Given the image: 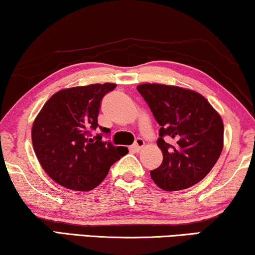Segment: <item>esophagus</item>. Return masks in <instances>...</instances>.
I'll use <instances>...</instances> for the list:
<instances>
[{
	"label": "esophagus",
	"mask_w": 255,
	"mask_h": 255,
	"mask_svg": "<svg viewBox=\"0 0 255 255\" xmlns=\"http://www.w3.org/2000/svg\"><path fill=\"white\" fill-rule=\"evenodd\" d=\"M145 146V141H143L142 139H140V138H138L135 140V142L133 143V145H132V149L134 150V152H140V150H141V148L142 147Z\"/></svg>",
	"instance_id": "1"
}]
</instances>
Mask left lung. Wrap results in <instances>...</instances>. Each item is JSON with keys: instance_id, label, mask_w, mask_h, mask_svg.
<instances>
[{"instance_id": "1", "label": "left lung", "mask_w": 255, "mask_h": 255, "mask_svg": "<svg viewBox=\"0 0 255 255\" xmlns=\"http://www.w3.org/2000/svg\"><path fill=\"white\" fill-rule=\"evenodd\" d=\"M136 90L160 125L157 146L161 165L150 171L164 191L195 185L208 175L223 149V121L207 99L197 92L162 84H141ZM167 137L170 144L165 141Z\"/></svg>"}]
</instances>
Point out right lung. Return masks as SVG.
I'll return each mask as SVG.
<instances>
[{
    "label": "right lung",
    "mask_w": 255,
    "mask_h": 255,
    "mask_svg": "<svg viewBox=\"0 0 255 255\" xmlns=\"http://www.w3.org/2000/svg\"><path fill=\"white\" fill-rule=\"evenodd\" d=\"M116 84H93L65 88L48 100L32 127V143L47 175L75 191H91L108 175L112 165L127 155V147L105 141L107 128L99 127L101 100ZM103 132L93 138L90 131Z\"/></svg>",
    "instance_id": "add662e5"
}]
</instances>
